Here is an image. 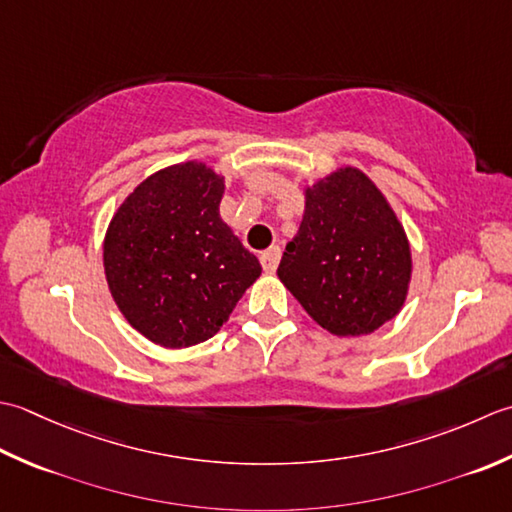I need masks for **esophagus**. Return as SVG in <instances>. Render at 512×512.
Segmentation results:
<instances>
[{
    "label": "esophagus",
    "mask_w": 512,
    "mask_h": 512,
    "mask_svg": "<svg viewBox=\"0 0 512 512\" xmlns=\"http://www.w3.org/2000/svg\"><path fill=\"white\" fill-rule=\"evenodd\" d=\"M280 263V247H271L267 252L260 254V265L267 271V274H274Z\"/></svg>",
    "instance_id": "esophagus-1"
}]
</instances>
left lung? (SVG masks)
Returning a JSON list of instances; mask_svg holds the SVG:
<instances>
[{"instance_id":"8db88e82","label":"left lung","mask_w":512,"mask_h":512,"mask_svg":"<svg viewBox=\"0 0 512 512\" xmlns=\"http://www.w3.org/2000/svg\"><path fill=\"white\" fill-rule=\"evenodd\" d=\"M411 269L409 238L387 198L358 168H340L305 190L278 278L322 329L347 338L400 314Z\"/></svg>"}]
</instances>
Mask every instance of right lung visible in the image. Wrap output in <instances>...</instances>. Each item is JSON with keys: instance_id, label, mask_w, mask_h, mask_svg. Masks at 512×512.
<instances>
[{"instance_id": "1", "label": "right lung", "mask_w": 512, "mask_h": 512, "mask_svg": "<svg viewBox=\"0 0 512 512\" xmlns=\"http://www.w3.org/2000/svg\"><path fill=\"white\" fill-rule=\"evenodd\" d=\"M225 179L198 161L154 172L114 212L103 267L119 311L165 349L205 342L260 276L218 205Z\"/></svg>"}]
</instances>
